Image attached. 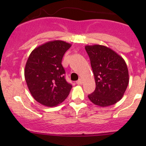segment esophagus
<instances>
[{"instance_id":"obj_1","label":"esophagus","mask_w":146,"mask_h":146,"mask_svg":"<svg viewBox=\"0 0 146 146\" xmlns=\"http://www.w3.org/2000/svg\"><path fill=\"white\" fill-rule=\"evenodd\" d=\"M82 83H83V80H82V79H80V80H78V81L76 82V84H79V85L82 84Z\"/></svg>"}]
</instances>
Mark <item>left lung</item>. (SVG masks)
<instances>
[{"mask_svg": "<svg viewBox=\"0 0 146 146\" xmlns=\"http://www.w3.org/2000/svg\"><path fill=\"white\" fill-rule=\"evenodd\" d=\"M94 74L95 91L88 95L93 104L106 107L116 104L123 98L129 83L126 63L111 48L100 44L86 45Z\"/></svg>", "mask_w": 146, "mask_h": 146, "instance_id": "obj_1", "label": "left lung"}]
</instances>
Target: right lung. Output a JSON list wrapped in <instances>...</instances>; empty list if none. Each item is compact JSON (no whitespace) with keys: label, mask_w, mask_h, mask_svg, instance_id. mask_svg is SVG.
Segmentation results:
<instances>
[{"label":"right lung","mask_w":146,"mask_h":146,"mask_svg":"<svg viewBox=\"0 0 146 146\" xmlns=\"http://www.w3.org/2000/svg\"><path fill=\"white\" fill-rule=\"evenodd\" d=\"M71 46L62 40L49 41L30 53L25 78L34 100L48 107L58 106L67 98L72 86L66 81L62 60Z\"/></svg>","instance_id":"1"}]
</instances>
